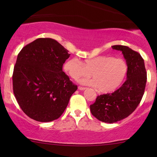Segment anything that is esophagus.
Wrapping results in <instances>:
<instances>
[{
    "instance_id": "obj_1",
    "label": "esophagus",
    "mask_w": 157,
    "mask_h": 157,
    "mask_svg": "<svg viewBox=\"0 0 157 157\" xmlns=\"http://www.w3.org/2000/svg\"><path fill=\"white\" fill-rule=\"evenodd\" d=\"M78 89L79 90H81V91H82V90L86 89V88L82 87V86H78Z\"/></svg>"
}]
</instances>
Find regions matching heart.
Listing matches in <instances>:
<instances>
[{"instance_id": "1", "label": "heart", "mask_w": 157, "mask_h": 157, "mask_svg": "<svg viewBox=\"0 0 157 157\" xmlns=\"http://www.w3.org/2000/svg\"><path fill=\"white\" fill-rule=\"evenodd\" d=\"M127 69L123 60L109 55L97 56L82 62L72 58L64 65L65 71L75 80L89 77L91 74L92 79L82 80L81 83L96 87L98 92L103 94L113 92L121 86Z\"/></svg>"}]
</instances>
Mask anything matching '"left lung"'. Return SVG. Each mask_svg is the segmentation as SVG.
<instances>
[{"mask_svg":"<svg viewBox=\"0 0 157 157\" xmlns=\"http://www.w3.org/2000/svg\"><path fill=\"white\" fill-rule=\"evenodd\" d=\"M112 48L121 51L128 66L127 80L111 94L97 96L90 110L100 121L113 123L131 114L137 108L145 92L147 72L143 58L128 46L115 45Z\"/></svg>","mask_w":157,"mask_h":157,"instance_id":"left-lung-1","label":"left lung"}]
</instances>
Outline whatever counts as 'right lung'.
Returning <instances> with one entry per match:
<instances>
[{
    "label": "right lung",
    "instance_id": "obj_1",
    "mask_svg": "<svg viewBox=\"0 0 157 157\" xmlns=\"http://www.w3.org/2000/svg\"><path fill=\"white\" fill-rule=\"evenodd\" d=\"M68 50L52 38H38L17 55L12 75L13 92L29 117L38 122L58 119L77 89L63 71Z\"/></svg>",
    "mask_w": 157,
    "mask_h": 157
}]
</instances>
